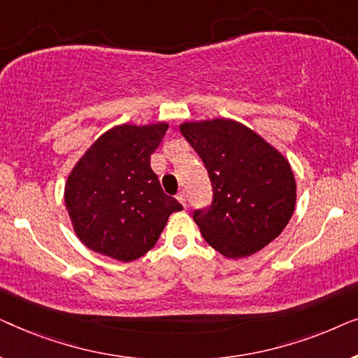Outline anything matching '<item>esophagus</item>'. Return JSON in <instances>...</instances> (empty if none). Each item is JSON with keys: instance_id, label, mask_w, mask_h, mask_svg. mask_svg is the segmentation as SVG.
I'll return each mask as SVG.
<instances>
[{"instance_id": "esophagus-1", "label": "esophagus", "mask_w": 358, "mask_h": 358, "mask_svg": "<svg viewBox=\"0 0 358 358\" xmlns=\"http://www.w3.org/2000/svg\"><path fill=\"white\" fill-rule=\"evenodd\" d=\"M176 199H178L180 203H182V207H185V194L184 192H179L178 197H176Z\"/></svg>"}]
</instances>
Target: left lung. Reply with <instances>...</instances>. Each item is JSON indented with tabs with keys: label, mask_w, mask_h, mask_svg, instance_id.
Segmentation results:
<instances>
[{
	"label": "left lung",
	"mask_w": 358,
	"mask_h": 358,
	"mask_svg": "<svg viewBox=\"0 0 358 358\" xmlns=\"http://www.w3.org/2000/svg\"><path fill=\"white\" fill-rule=\"evenodd\" d=\"M180 134L202 158L213 203L195 212L205 241L228 259L249 257L280 236L296 205L288 159L257 131L233 119L187 120Z\"/></svg>",
	"instance_id": "left-lung-1"
}]
</instances>
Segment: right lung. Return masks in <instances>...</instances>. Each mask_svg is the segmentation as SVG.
Returning a JSON list of instances; mask_svg holds the SVG:
<instances>
[{
  "mask_svg": "<svg viewBox=\"0 0 358 358\" xmlns=\"http://www.w3.org/2000/svg\"><path fill=\"white\" fill-rule=\"evenodd\" d=\"M168 127V122L112 127L73 166L65 182L66 212L91 251L135 261L155 246L169 215L182 210L163 192L150 166Z\"/></svg>",
  "mask_w": 358,
  "mask_h": 358,
  "instance_id": "obj_1",
  "label": "right lung"
}]
</instances>
